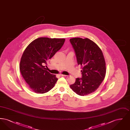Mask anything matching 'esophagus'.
Returning a JSON list of instances; mask_svg holds the SVG:
<instances>
[{"mask_svg": "<svg viewBox=\"0 0 130 130\" xmlns=\"http://www.w3.org/2000/svg\"><path fill=\"white\" fill-rule=\"evenodd\" d=\"M59 75H60V76H66V75H64V74H59Z\"/></svg>", "mask_w": 130, "mask_h": 130, "instance_id": "obj_1", "label": "esophagus"}]
</instances>
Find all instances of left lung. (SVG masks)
I'll list each match as a JSON object with an SVG mask.
<instances>
[{
  "mask_svg": "<svg viewBox=\"0 0 130 130\" xmlns=\"http://www.w3.org/2000/svg\"><path fill=\"white\" fill-rule=\"evenodd\" d=\"M75 53L78 65L81 66V78H77L70 86L76 94L84 96L94 92L105 78V59L98 45L89 38L80 37L70 39Z\"/></svg>",
  "mask_w": 130,
  "mask_h": 130,
  "instance_id": "left-lung-1",
  "label": "left lung"
}]
</instances>
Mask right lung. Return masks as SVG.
Wrapping results in <instances>:
<instances>
[{
  "label": "right lung",
  "mask_w": 130,
  "mask_h": 130,
  "mask_svg": "<svg viewBox=\"0 0 130 130\" xmlns=\"http://www.w3.org/2000/svg\"><path fill=\"white\" fill-rule=\"evenodd\" d=\"M64 38L39 37L26 47L21 56L19 69L30 88L37 93L49 92L58 80L44 65L64 43Z\"/></svg>",
  "instance_id": "1"
}]
</instances>
